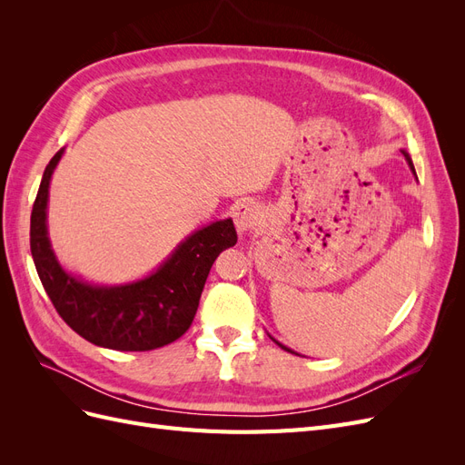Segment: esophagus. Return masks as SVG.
I'll list each match as a JSON object with an SVG mask.
<instances>
[{"label": "esophagus", "mask_w": 465, "mask_h": 465, "mask_svg": "<svg viewBox=\"0 0 465 465\" xmlns=\"http://www.w3.org/2000/svg\"><path fill=\"white\" fill-rule=\"evenodd\" d=\"M232 219H234L236 231L241 232V234H244L250 229H254V224L258 223V219H260V207L254 202H248V200L238 202L232 207Z\"/></svg>", "instance_id": "1"}]
</instances>
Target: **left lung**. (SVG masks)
Wrapping results in <instances>:
<instances>
[{"label": "left lung", "instance_id": "1", "mask_svg": "<svg viewBox=\"0 0 465 465\" xmlns=\"http://www.w3.org/2000/svg\"><path fill=\"white\" fill-rule=\"evenodd\" d=\"M401 153H403V157H405V161H407V164H410V168H411V173L415 174V166H413V161H411V157H410V153H407L405 149H401ZM415 178H417V174H415ZM272 337V335H270ZM272 340H273V337H272ZM275 341V340H273ZM281 349H285V351H289V353H292V355H297V353H294V351L292 349H289V347H285L283 343H279V341H275Z\"/></svg>", "mask_w": 465, "mask_h": 465}]
</instances>
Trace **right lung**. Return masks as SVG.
Wrapping results in <instances>:
<instances>
[{
	"label": "right lung",
	"instance_id": "1",
	"mask_svg": "<svg viewBox=\"0 0 465 465\" xmlns=\"http://www.w3.org/2000/svg\"><path fill=\"white\" fill-rule=\"evenodd\" d=\"M64 149L42 174L31 213V254L58 314L87 341L116 351H151L176 341L192 326L211 265L236 244L232 219L209 223L182 241L147 277L94 285L65 272L48 238V190Z\"/></svg>",
	"mask_w": 465,
	"mask_h": 465
}]
</instances>
